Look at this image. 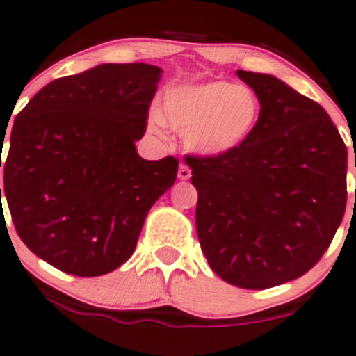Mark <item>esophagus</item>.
I'll return each mask as SVG.
<instances>
[{
	"label": "esophagus",
	"mask_w": 356,
	"mask_h": 356,
	"mask_svg": "<svg viewBox=\"0 0 356 356\" xmlns=\"http://www.w3.org/2000/svg\"><path fill=\"white\" fill-rule=\"evenodd\" d=\"M191 177V170L186 165H179L178 168V178L181 179V181H185V179H190Z\"/></svg>",
	"instance_id": "obj_1"
}]
</instances>
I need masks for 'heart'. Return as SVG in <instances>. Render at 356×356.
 Segmentation results:
<instances>
[{
  "instance_id": "1",
  "label": "heart",
  "mask_w": 356,
  "mask_h": 356,
  "mask_svg": "<svg viewBox=\"0 0 356 356\" xmlns=\"http://www.w3.org/2000/svg\"><path fill=\"white\" fill-rule=\"evenodd\" d=\"M259 118V99L249 87L210 81L168 90L161 114L151 115L149 129L161 134L168 124L185 134L186 146L195 153L222 156L250 138Z\"/></svg>"
}]
</instances>
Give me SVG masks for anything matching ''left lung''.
Returning a JSON list of instances; mask_svg holds the SVG:
<instances>
[{"label":"left lung","instance_id":"1","mask_svg":"<svg viewBox=\"0 0 356 356\" xmlns=\"http://www.w3.org/2000/svg\"><path fill=\"white\" fill-rule=\"evenodd\" d=\"M237 75L261 102L254 133L222 156L185 161L213 273L232 286L267 289L301 277L330 247L346 209L348 154L313 99L274 75Z\"/></svg>","mask_w":356,"mask_h":356}]
</instances>
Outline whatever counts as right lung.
Returning <instances> with one entry per match:
<instances>
[{
    "mask_svg": "<svg viewBox=\"0 0 356 356\" xmlns=\"http://www.w3.org/2000/svg\"><path fill=\"white\" fill-rule=\"evenodd\" d=\"M161 72L102 63L50 82L15 119L3 193L23 243L62 273L94 277L124 264L177 179V158L147 161L134 145Z\"/></svg>",
    "mask_w": 356,
    "mask_h": 356,
    "instance_id": "obj_1",
    "label": "right lung"
}]
</instances>
